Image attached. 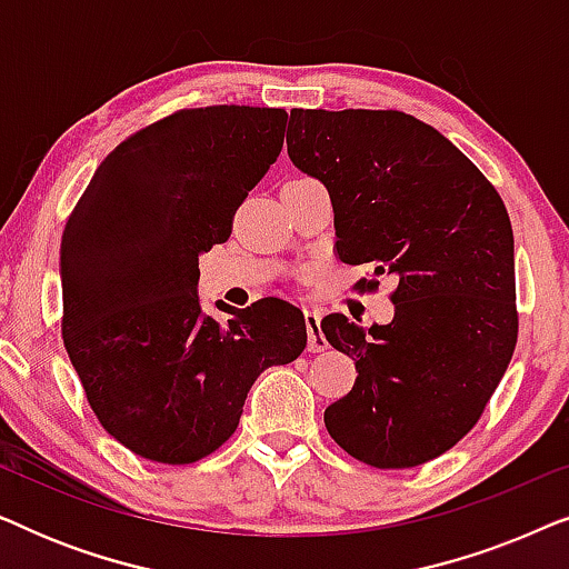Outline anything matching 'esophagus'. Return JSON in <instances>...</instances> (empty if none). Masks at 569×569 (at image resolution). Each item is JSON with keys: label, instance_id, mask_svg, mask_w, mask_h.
<instances>
[{"label": "esophagus", "instance_id": "1", "mask_svg": "<svg viewBox=\"0 0 569 569\" xmlns=\"http://www.w3.org/2000/svg\"><path fill=\"white\" fill-rule=\"evenodd\" d=\"M306 329H308V349L310 352H321L329 345H326L321 333V313L318 310H306Z\"/></svg>", "mask_w": 569, "mask_h": 569}]
</instances>
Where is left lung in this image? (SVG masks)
I'll return each instance as SVG.
<instances>
[{
  "instance_id": "obj_1",
  "label": "left lung",
  "mask_w": 569,
  "mask_h": 569,
  "mask_svg": "<svg viewBox=\"0 0 569 569\" xmlns=\"http://www.w3.org/2000/svg\"><path fill=\"white\" fill-rule=\"evenodd\" d=\"M287 154L329 191L339 259L399 279L391 323L321 321L357 368L326 430L376 469L432 461L477 425L516 349L508 209L450 139L401 111L292 108Z\"/></svg>"
}]
</instances>
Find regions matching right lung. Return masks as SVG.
<instances>
[{
    "label": "right lung",
    "mask_w": 569,
    "mask_h": 569,
    "mask_svg": "<svg viewBox=\"0 0 569 569\" xmlns=\"http://www.w3.org/2000/svg\"><path fill=\"white\" fill-rule=\"evenodd\" d=\"M287 111L189 108L100 162L59 251L69 360L100 425L131 453L193 463L236 432L253 380L298 360L306 318L263 298L199 302V256L224 243L232 214L284 142Z\"/></svg>",
    "instance_id": "right-lung-1"
}]
</instances>
